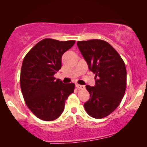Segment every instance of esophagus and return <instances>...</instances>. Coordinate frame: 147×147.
Instances as JSON below:
<instances>
[{
	"mask_svg": "<svg viewBox=\"0 0 147 147\" xmlns=\"http://www.w3.org/2000/svg\"><path fill=\"white\" fill-rule=\"evenodd\" d=\"M76 87L79 89H82V88H85V86L79 85V84H76Z\"/></svg>",
	"mask_w": 147,
	"mask_h": 147,
	"instance_id": "obj_1",
	"label": "esophagus"
}]
</instances>
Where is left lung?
<instances>
[{
    "label": "left lung",
    "instance_id": "1",
    "mask_svg": "<svg viewBox=\"0 0 147 147\" xmlns=\"http://www.w3.org/2000/svg\"><path fill=\"white\" fill-rule=\"evenodd\" d=\"M77 44L89 70L95 74V86H86L90 98L84 104L85 110L92 117H105L117 109L124 95L125 64L117 52L103 40L77 41Z\"/></svg>",
    "mask_w": 147,
    "mask_h": 147
}]
</instances>
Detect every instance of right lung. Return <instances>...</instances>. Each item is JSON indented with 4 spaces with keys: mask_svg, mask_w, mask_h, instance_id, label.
<instances>
[{
    "mask_svg": "<svg viewBox=\"0 0 147 147\" xmlns=\"http://www.w3.org/2000/svg\"><path fill=\"white\" fill-rule=\"evenodd\" d=\"M75 41L45 38L36 43L25 57L20 84L23 98L37 117L52 121L61 115L65 102L74 92L75 84H63L54 77L61 68V57Z\"/></svg>",
    "mask_w": 147,
    "mask_h": 147,
    "instance_id": "right-lung-1",
    "label": "right lung"
}]
</instances>
